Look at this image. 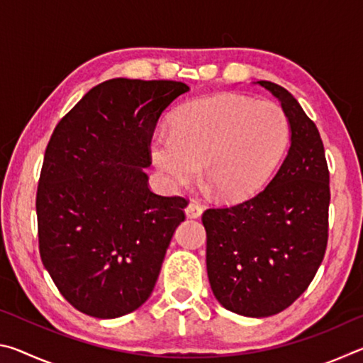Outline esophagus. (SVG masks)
<instances>
[{"instance_id":"esophagus-1","label":"esophagus","mask_w":363,"mask_h":363,"mask_svg":"<svg viewBox=\"0 0 363 363\" xmlns=\"http://www.w3.org/2000/svg\"><path fill=\"white\" fill-rule=\"evenodd\" d=\"M201 213H203V206L200 203H196V201H190V203L186 206V216L187 218H200Z\"/></svg>"}]
</instances>
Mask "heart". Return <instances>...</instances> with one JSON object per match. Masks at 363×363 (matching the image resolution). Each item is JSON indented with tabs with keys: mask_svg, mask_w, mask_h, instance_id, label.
<instances>
[{
	"mask_svg": "<svg viewBox=\"0 0 363 363\" xmlns=\"http://www.w3.org/2000/svg\"><path fill=\"white\" fill-rule=\"evenodd\" d=\"M171 126L149 139L150 162L164 186L174 190L192 181L200 162L201 174L225 200L257 192L290 140V123L277 104L235 93L184 104Z\"/></svg>",
	"mask_w": 363,
	"mask_h": 363,
	"instance_id": "b5f03b06",
	"label": "heart"
}]
</instances>
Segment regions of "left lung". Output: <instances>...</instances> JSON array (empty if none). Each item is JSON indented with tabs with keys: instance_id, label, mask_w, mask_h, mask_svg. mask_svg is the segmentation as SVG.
I'll return each instance as SVG.
<instances>
[{
	"instance_id": "obj_1",
	"label": "left lung",
	"mask_w": 363,
	"mask_h": 363,
	"mask_svg": "<svg viewBox=\"0 0 363 363\" xmlns=\"http://www.w3.org/2000/svg\"><path fill=\"white\" fill-rule=\"evenodd\" d=\"M290 149L267 187L247 201L203 213L213 294L235 314L269 317L291 306L315 277L328 240L330 173L320 134L281 86Z\"/></svg>"
}]
</instances>
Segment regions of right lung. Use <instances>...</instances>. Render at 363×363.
Wrapping results in <instances>:
<instances>
[{"label": "right lung", "mask_w": 363, "mask_h": 363, "mask_svg": "<svg viewBox=\"0 0 363 363\" xmlns=\"http://www.w3.org/2000/svg\"><path fill=\"white\" fill-rule=\"evenodd\" d=\"M189 89L168 79H108L49 139L36 192L40 255L62 296L86 315H126L152 294L187 201L149 189V139Z\"/></svg>", "instance_id": "add662e5"}]
</instances>
